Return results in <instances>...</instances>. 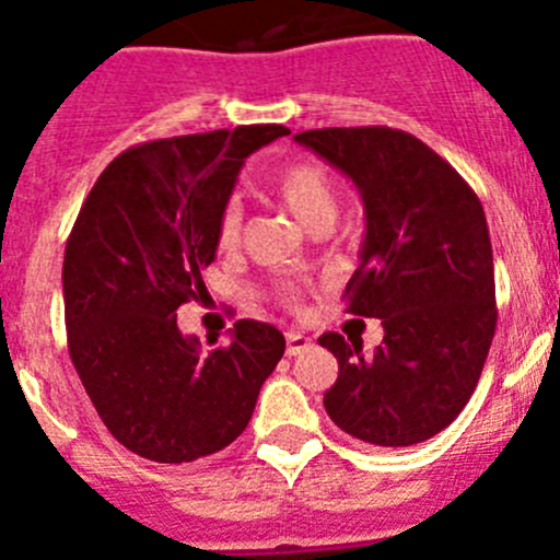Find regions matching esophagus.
<instances>
[{"instance_id":"1","label":"esophagus","mask_w":560,"mask_h":560,"mask_svg":"<svg viewBox=\"0 0 560 560\" xmlns=\"http://www.w3.org/2000/svg\"><path fill=\"white\" fill-rule=\"evenodd\" d=\"M311 350V338L300 330H289L285 332V355H300V352Z\"/></svg>"}]
</instances>
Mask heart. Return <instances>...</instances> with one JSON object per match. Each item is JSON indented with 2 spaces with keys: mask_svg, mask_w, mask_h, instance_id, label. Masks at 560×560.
Returning <instances> with one entry per match:
<instances>
[{
  "mask_svg": "<svg viewBox=\"0 0 560 560\" xmlns=\"http://www.w3.org/2000/svg\"><path fill=\"white\" fill-rule=\"evenodd\" d=\"M269 191L275 194L280 202L285 205L291 217L307 230L330 224L336 219L338 210V194L336 183L330 174L322 166L311 161H291L283 163L269 177ZM241 238V208L238 205H228L219 217L217 228V244L219 249H233ZM283 300L289 305H296V289L294 285H283Z\"/></svg>",
  "mask_w": 560,
  "mask_h": 560,
  "instance_id": "obj_1",
  "label": "heart"
}]
</instances>
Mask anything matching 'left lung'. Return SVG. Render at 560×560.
I'll list each match as a JSON object with an SVG mask.
<instances>
[{
  "instance_id": "left-lung-1",
  "label": "left lung",
  "mask_w": 560,
  "mask_h": 560,
  "mask_svg": "<svg viewBox=\"0 0 560 560\" xmlns=\"http://www.w3.org/2000/svg\"><path fill=\"white\" fill-rule=\"evenodd\" d=\"M358 186L366 210L347 314L383 322L372 355L361 338L325 332L338 381L325 408L374 447L441 433L478 386L497 327L494 258L483 205L417 136L392 127H322L294 136Z\"/></svg>"
}]
</instances>
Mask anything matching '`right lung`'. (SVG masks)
<instances>
[{
  "instance_id": "right-lung-1",
  "label": "right lung",
  "mask_w": 560,
  "mask_h": 560,
  "mask_svg": "<svg viewBox=\"0 0 560 560\" xmlns=\"http://www.w3.org/2000/svg\"><path fill=\"white\" fill-rule=\"evenodd\" d=\"M283 125L161 138L100 174L66 241L69 355L119 444L158 464H188L233 444L285 352L266 322H235L202 350L177 307L208 294L217 228L241 166ZM208 343H217V338Z\"/></svg>"
}]
</instances>
